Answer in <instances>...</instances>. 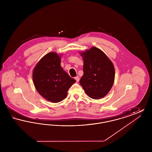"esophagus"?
I'll return each mask as SVG.
<instances>
[{"label": "esophagus", "instance_id": "34e87169", "mask_svg": "<svg viewBox=\"0 0 152 152\" xmlns=\"http://www.w3.org/2000/svg\"><path fill=\"white\" fill-rule=\"evenodd\" d=\"M75 79L76 80V81H77V82H79L80 80V77L79 76H77L76 77H75Z\"/></svg>", "mask_w": 152, "mask_h": 152}]
</instances>
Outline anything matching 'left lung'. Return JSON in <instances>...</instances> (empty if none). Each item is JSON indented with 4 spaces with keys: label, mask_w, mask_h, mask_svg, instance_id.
<instances>
[{
    "label": "left lung",
    "mask_w": 152,
    "mask_h": 152,
    "mask_svg": "<svg viewBox=\"0 0 152 152\" xmlns=\"http://www.w3.org/2000/svg\"><path fill=\"white\" fill-rule=\"evenodd\" d=\"M84 60V75L80 84L89 97L99 99L108 94L115 80L113 63L100 49L93 47L81 53Z\"/></svg>",
    "instance_id": "8db88e82"
}]
</instances>
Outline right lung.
<instances>
[{
    "mask_svg": "<svg viewBox=\"0 0 152 152\" xmlns=\"http://www.w3.org/2000/svg\"><path fill=\"white\" fill-rule=\"evenodd\" d=\"M60 61L61 58L56 53L50 52L39 61L33 71L36 90L52 102L63 100L69 88L76 82L63 69Z\"/></svg>",
    "mask_w": 152,
    "mask_h": 152,
    "instance_id": "right-lung-1",
    "label": "right lung"
}]
</instances>
